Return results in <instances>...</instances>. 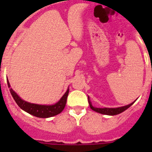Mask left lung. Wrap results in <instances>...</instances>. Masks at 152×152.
Listing matches in <instances>:
<instances>
[{
	"label": "left lung",
	"instance_id": "8db88e82",
	"mask_svg": "<svg viewBox=\"0 0 152 152\" xmlns=\"http://www.w3.org/2000/svg\"><path fill=\"white\" fill-rule=\"evenodd\" d=\"M135 102V101H134ZM134 102H132L129 105H127V106H121V107H118V108H96V107H94V106L91 105V102L89 100V97H88V102H89V105H90L91 109L92 110L97 112V113H102V114H106V115H117V114H119V113H122L123 111L126 110L129 107L132 106V104L134 103Z\"/></svg>",
	"mask_w": 152,
	"mask_h": 152
}]
</instances>
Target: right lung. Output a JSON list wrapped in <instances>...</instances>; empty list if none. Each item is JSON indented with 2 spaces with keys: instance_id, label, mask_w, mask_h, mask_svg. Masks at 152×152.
I'll use <instances>...</instances> for the list:
<instances>
[{
  "instance_id": "1",
  "label": "right lung",
  "mask_w": 152,
  "mask_h": 152,
  "mask_svg": "<svg viewBox=\"0 0 152 152\" xmlns=\"http://www.w3.org/2000/svg\"><path fill=\"white\" fill-rule=\"evenodd\" d=\"M7 83H8V88H10V83L8 80H7ZM9 90H10V92L12 95L14 100L20 108L31 115L42 118H50V117H53L55 115H57L58 113H61L65 106V104H66L67 98H68L69 91V89H68L66 92L64 93V95L61 97V99L54 105H39V104L30 103V102L21 99L20 96L12 88H10Z\"/></svg>"
}]
</instances>
